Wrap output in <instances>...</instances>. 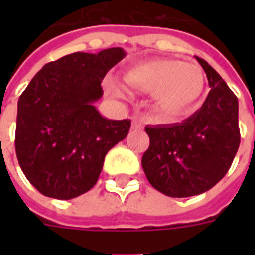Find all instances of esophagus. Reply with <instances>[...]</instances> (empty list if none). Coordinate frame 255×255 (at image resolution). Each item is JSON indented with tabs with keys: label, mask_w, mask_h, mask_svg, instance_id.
Segmentation results:
<instances>
[{
	"label": "esophagus",
	"mask_w": 255,
	"mask_h": 255,
	"mask_svg": "<svg viewBox=\"0 0 255 255\" xmlns=\"http://www.w3.org/2000/svg\"><path fill=\"white\" fill-rule=\"evenodd\" d=\"M140 128H143V123L137 118H133V120H132V129H140Z\"/></svg>",
	"instance_id": "1"
}]
</instances>
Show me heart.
<instances>
[{
  "mask_svg": "<svg viewBox=\"0 0 255 255\" xmlns=\"http://www.w3.org/2000/svg\"><path fill=\"white\" fill-rule=\"evenodd\" d=\"M124 78L132 87L153 91L160 107L178 115L193 111L205 88V75L198 66L169 58L136 63ZM107 87L116 96H123L126 92L114 81H108Z\"/></svg>",
  "mask_w": 255,
  "mask_h": 255,
  "instance_id": "heart-1",
  "label": "heart"
}]
</instances>
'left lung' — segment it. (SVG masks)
<instances>
[{"instance_id":"left-lung-1","label":"left lung","mask_w":255,"mask_h":255,"mask_svg":"<svg viewBox=\"0 0 255 255\" xmlns=\"http://www.w3.org/2000/svg\"><path fill=\"white\" fill-rule=\"evenodd\" d=\"M196 59L210 87L201 108L181 123L145 127L151 143L141 159L144 173L169 197L213 188L229 170L241 140L237 96L208 62Z\"/></svg>"}]
</instances>
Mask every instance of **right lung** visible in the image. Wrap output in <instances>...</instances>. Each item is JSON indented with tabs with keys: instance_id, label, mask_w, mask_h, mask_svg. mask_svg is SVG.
Listing matches in <instances>:
<instances>
[{
	"instance_id": "right-lung-1",
	"label": "right lung",
	"mask_w": 255,
	"mask_h": 255,
	"mask_svg": "<svg viewBox=\"0 0 255 255\" xmlns=\"http://www.w3.org/2000/svg\"><path fill=\"white\" fill-rule=\"evenodd\" d=\"M126 57L122 47L74 53L39 70L18 100L15 153L43 196L70 200L95 185L104 157L126 139L131 120L103 118L94 106L102 81Z\"/></svg>"
}]
</instances>
